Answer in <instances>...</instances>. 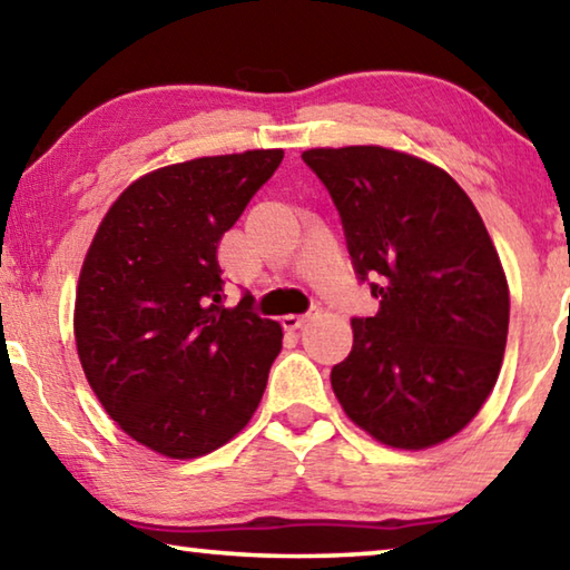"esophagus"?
Returning a JSON list of instances; mask_svg holds the SVG:
<instances>
[{
    "label": "esophagus",
    "instance_id": "obj_1",
    "mask_svg": "<svg viewBox=\"0 0 570 570\" xmlns=\"http://www.w3.org/2000/svg\"><path fill=\"white\" fill-rule=\"evenodd\" d=\"M317 314H320V309H312V312H306V314H286V317L282 320V324H284V330L294 332V330L304 327V324L309 322V320L317 317Z\"/></svg>",
    "mask_w": 570,
    "mask_h": 570
}]
</instances>
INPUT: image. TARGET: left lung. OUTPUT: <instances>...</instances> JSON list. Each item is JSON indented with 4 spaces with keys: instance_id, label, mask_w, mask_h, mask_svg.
Returning <instances> with one entry per match:
<instances>
[{
    "instance_id": "1",
    "label": "left lung",
    "mask_w": 570,
    "mask_h": 570,
    "mask_svg": "<svg viewBox=\"0 0 570 570\" xmlns=\"http://www.w3.org/2000/svg\"><path fill=\"white\" fill-rule=\"evenodd\" d=\"M302 159L337 205L350 256L381 309L352 320L332 391L355 426L419 451L456 436L500 375L508 276L456 179L399 149L317 147Z\"/></svg>"
}]
</instances>
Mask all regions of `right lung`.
<instances>
[{
	"label": "right lung",
	"mask_w": 570,
	"mask_h": 570,
	"mask_svg": "<svg viewBox=\"0 0 570 570\" xmlns=\"http://www.w3.org/2000/svg\"><path fill=\"white\" fill-rule=\"evenodd\" d=\"M284 149L197 157L116 197L80 268L73 332L86 381L124 433L197 459L246 429L282 324L223 304L218 246Z\"/></svg>",
	"instance_id": "right-lung-1"
}]
</instances>
